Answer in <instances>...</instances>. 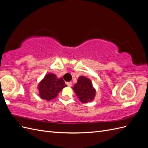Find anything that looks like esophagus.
<instances>
[{
  "mask_svg": "<svg viewBox=\"0 0 148 148\" xmlns=\"http://www.w3.org/2000/svg\"><path fill=\"white\" fill-rule=\"evenodd\" d=\"M66 84H67V86L70 87V86H71V85H72V82H66Z\"/></svg>",
  "mask_w": 148,
  "mask_h": 148,
  "instance_id": "34e87169",
  "label": "esophagus"
}]
</instances>
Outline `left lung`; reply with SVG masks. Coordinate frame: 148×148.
I'll return each instance as SVG.
<instances>
[{
  "instance_id": "obj_1",
  "label": "left lung",
  "mask_w": 148,
  "mask_h": 148,
  "mask_svg": "<svg viewBox=\"0 0 148 148\" xmlns=\"http://www.w3.org/2000/svg\"><path fill=\"white\" fill-rule=\"evenodd\" d=\"M73 89L82 103L92 101L96 96V90L92 86L91 80L84 76L78 78L77 83L74 85Z\"/></svg>"
}]
</instances>
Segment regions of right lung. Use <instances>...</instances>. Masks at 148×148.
<instances>
[{
    "label": "right lung",
    "mask_w": 148,
    "mask_h": 148,
    "mask_svg": "<svg viewBox=\"0 0 148 148\" xmlns=\"http://www.w3.org/2000/svg\"><path fill=\"white\" fill-rule=\"evenodd\" d=\"M66 86L63 78H58L53 73H48L38 84L39 97L42 99L51 101L56 98Z\"/></svg>",
    "instance_id": "right-lung-1"
}]
</instances>
